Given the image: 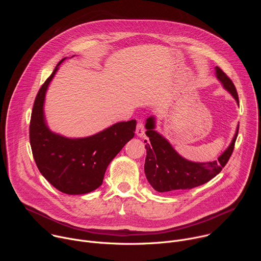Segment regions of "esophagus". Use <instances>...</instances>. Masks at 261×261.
Here are the masks:
<instances>
[{"label":"esophagus","instance_id":"esophagus-1","mask_svg":"<svg viewBox=\"0 0 261 261\" xmlns=\"http://www.w3.org/2000/svg\"><path fill=\"white\" fill-rule=\"evenodd\" d=\"M136 134L139 137H142L144 135V126L142 124V122H138L137 126H136Z\"/></svg>","mask_w":261,"mask_h":261}]
</instances>
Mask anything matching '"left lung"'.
I'll use <instances>...</instances> for the list:
<instances>
[{
	"label": "left lung",
	"mask_w": 261,
	"mask_h": 261,
	"mask_svg": "<svg viewBox=\"0 0 261 261\" xmlns=\"http://www.w3.org/2000/svg\"><path fill=\"white\" fill-rule=\"evenodd\" d=\"M216 74L224 89L239 103V95L231 80L219 67H216ZM145 128V134L150 141L144 140L146 142L144 173L148 182L158 192L192 189L211 180L228 162L239 133L238 127L231 143L218 160L208 163H196L179 156L171 144L154 130V117L146 120Z\"/></svg>",
	"instance_id": "left-lung-1"
}]
</instances>
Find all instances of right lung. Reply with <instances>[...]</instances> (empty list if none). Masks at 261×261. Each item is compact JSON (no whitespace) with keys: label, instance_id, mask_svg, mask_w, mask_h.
Segmentation results:
<instances>
[{"label":"right lung","instance_id":"obj_1","mask_svg":"<svg viewBox=\"0 0 261 261\" xmlns=\"http://www.w3.org/2000/svg\"><path fill=\"white\" fill-rule=\"evenodd\" d=\"M62 59L36 96L31 122L30 143L36 165L59 191L80 195L102 185L108 164L134 136L136 121L120 122L85 138H67L51 132L44 119L43 104L49 83Z\"/></svg>","mask_w":261,"mask_h":261}]
</instances>
